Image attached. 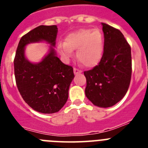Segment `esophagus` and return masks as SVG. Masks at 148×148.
Here are the masks:
<instances>
[{
  "instance_id": "obj_1",
  "label": "esophagus",
  "mask_w": 148,
  "mask_h": 148,
  "mask_svg": "<svg viewBox=\"0 0 148 148\" xmlns=\"http://www.w3.org/2000/svg\"><path fill=\"white\" fill-rule=\"evenodd\" d=\"M73 72H74V74H75V75H77V74H78V73H82L81 70H78V69H76V68H74V69H73Z\"/></svg>"
}]
</instances>
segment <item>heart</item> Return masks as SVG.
Wrapping results in <instances>:
<instances>
[{
    "instance_id": "heart-1",
    "label": "heart",
    "mask_w": 148,
    "mask_h": 148,
    "mask_svg": "<svg viewBox=\"0 0 148 148\" xmlns=\"http://www.w3.org/2000/svg\"><path fill=\"white\" fill-rule=\"evenodd\" d=\"M57 50L65 61L74 56L73 50H77L78 61L86 67H92L97 65L102 58L104 37L97 29H83L69 34L65 41H59Z\"/></svg>"
}]
</instances>
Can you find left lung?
<instances>
[{
  "instance_id": "left-lung-1",
  "label": "left lung",
  "mask_w": 148,
  "mask_h": 148,
  "mask_svg": "<svg viewBox=\"0 0 148 148\" xmlns=\"http://www.w3.org/2000/svg\"><path fill=\"white\" fill-rule=\"evenodd\" d=\"M104 44L97 66L84 73L87 80L85 95L99 108H110L122 99L130 85L131 49L117 29L102 23Z\"/></svg>"
}]
</instances>
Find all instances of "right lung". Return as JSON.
<instances>
[{
    "label": "right lung",
    "mask_w": 148,
    "mask_h": 148,
    "mask_svg": "<svg viewBox=\"0 0 148 148\" xmlns=\"http://www.w3.org/2000/svg\"><path fill=\"white\" fill-rule=\"evenodd\" d=\"M57 33L56 25H41L31 30L21 38L14 59L18 91L30 108L41 113H57L64 107L75 77L73 67L56 56ZM39 42L50 44L48 53L39 62H31L25 56V47Z\"/></svg>",
    "instance_id": "obj_1"
}]
</instances>
